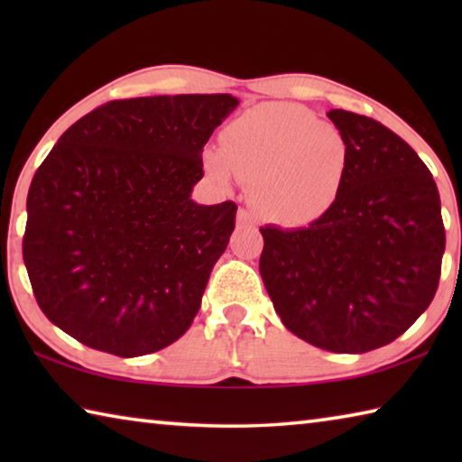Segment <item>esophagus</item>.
<instances>
[{
  "label": "esophagus",
  "instance_id": "esophagus-1",
  "mask_svg": "<svg viewBox=\"0 0 462 462\" xmlns=\"http://www.w3.org/2000/svg\"><path fill=\"white\" fill-rule=\"evenodd\" d=\"M236 224L240 226V228H250V226L256 224V216L250 212V209L240 208L238 216H236Z\"/></svg>",
  "mask_w": 462,
  "mask_h": 462
}]
</instances>
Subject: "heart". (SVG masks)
Listing matches in <instances>:
<instances>
[{
  "label": "heart",
  "mask_w": 462,
  "mask_h": 462,
  "mask_svg": "<svg viewBox=\"0 0 462 462\" xmlns=\"http://www.w3.org/2000/svg\"><path fill=\"white\" fill-rule=\"evenodd\" d=\"M203 165L220 181L236 173L269 220L301 226L318 220L342 195L348 140L330 122L293 104L250 109L224 130V148L203 151Z\"/></svg>",
  "instance_id": "obj_1"
}]
</instances>
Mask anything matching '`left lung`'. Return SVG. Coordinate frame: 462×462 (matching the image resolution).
I'll list each match as a JSON object with an SVG mask.
<instances>
[{
    "instance_id": "1",
    "label": "left lung",
    "mask_w": 462,
    "mask_h": 462,
    "mask_svg": "<svg viewBox=\"0 0 462 462\" xmlns=\"http://www.w3.org/2000/svg\"><path fill=\"white\" fill-rule=\"evenodd\" d=\"M328 118L350 148L342 195L308 228H261L259 269L287 330L358 355L393 342L424 314L447 236L432 173L403 138L346 109Z\"/></svg>"
}]
</instances>
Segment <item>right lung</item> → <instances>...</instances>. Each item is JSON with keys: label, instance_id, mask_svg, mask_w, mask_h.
Listing matches in <instances>:
<instances>
[{"label": "right lung", "instance_id": "right-lung-1", "mask_svg": "<svg viewBox=\"0 0 462 462\" xmlns=\"http://www.w3.org/2000/svg\"><path fill=\"white\" fill-rule=\"evenodd\" d=\"M236 106L230 93L116 99L59 138L30 183L22 242L54 326L126 358L187 332L236 220L234 201L199 206L191 191Z\"/></svg>", "mask_w": 462, "mask_h": 462}]
</instances>
